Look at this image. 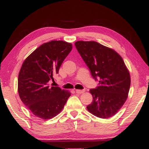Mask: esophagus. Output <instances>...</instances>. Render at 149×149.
<instances>
[{
  "instance_id": "obj_1",
  "label": "esophagus",
  "mask_w": 149,
  "mask_h": 149,
  "mask_svg": "<svg viewBox=\"0 0 149 149\" xmlns=\"http://www.w3.org/2000/svg\"><path fill=\"white\" fill-rule=\"evenodd\" d=\"M75 92L78 94H81V93H84L85 92V90H79V89H77L75 90Z\"/></svg>"
}]
</instances>
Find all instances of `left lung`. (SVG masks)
I'll return each instance as SVG.
<instances>
[{
	"label": "left lung",
	"mask_w": 149,
	"mask_h": 149,
	"mask_svg": "<svg viewBox=\"0 0 149 149\" xmlns=\"http://www.w3.org/2000/svg\"><path fill=\"white\" fill-rule=\"evenodd\" d=\"M75 46L91 73L99 80V86L90 89L93 102L87 109L100 118H109L126 101L131 79L122 58L112 49L95 41H79Z\"/></svg>",
	"instance_id": "1"
}]
</instances>
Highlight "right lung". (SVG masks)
<instances>
[{
	"mask_svg": "<svg viewBox=\"0 0 149 149\" xmlns=\"http://www.w3.org/2000/svg\"><path fill=\"white\" fill-rule=\"evenodd\" d=\"M72 45L51 41L35 49L24 60L18 75L20 99L35 116L42 120L54 118L64 108L71 93L59 87L49 86L53 75L58 74Z\"/></svg>",
	"mask_w": 149,
	"mask_h": 149,
	"instance_id": "1",
	"label": "right lung"
}]
</instances>
